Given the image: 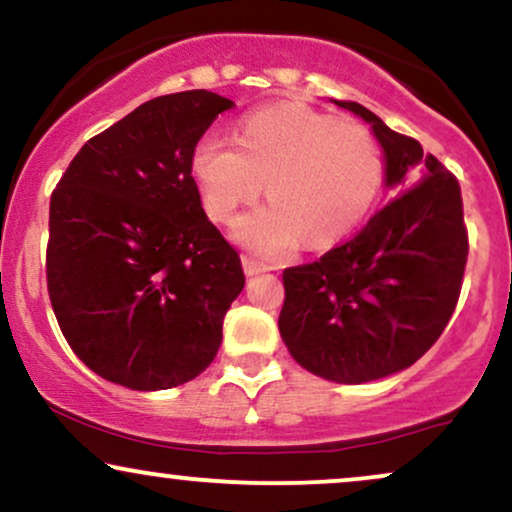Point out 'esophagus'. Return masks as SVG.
<instances>
[{"instance_id": "obj_1", "label": "esophagus", "mask_w": 512, "mask_h": 512, "mask_svg": "<svg viewBox=\"0 0 512 512\" xmlns=\"http://www.w3.org/2000/svg\"><path fill=\"white\" fill-rule=\"evenodd\" d=\"M242 266H244V273L249 275V277L263 273V270H266V266H263V263H258V261H254V258H249V256L242 258Z\"/></svg>"}]
</instances>
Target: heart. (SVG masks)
<instances>
[{
	"instance_id": "1",
	"label": "heart",
	"mask_w": 512,
	"mask_h": 512,
	"mask_svg": "<svg viewBox=\"0 0 512 512\" xmlns=\"http://www.w3.org/2000/svg\"><path fill=\"white\" fill-rule=\"evenodd\" d=\"M189 173L213 220L254 201L266 182V206L232 223V237L261 258H280L301 242L330 246L356 230L384 185V161L363 125L308 106L249 113L237 144L206 132L189 156Z\"/></svg>"
}]
</instances>
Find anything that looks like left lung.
<instances>
[{"label": "left lung", "mask_w": 512, "mask_h": 512, "mask_svg": "<svg viewBox=\"0 0 512 512\" xmlns=\"http://www.w3.org/2000/svg\"><path fill=\"white\" fill-rule=\"evenodd\" d=\"M334 104L370 125L396 197L356 237L287 268L282 342L301 368L337 384L401 372L449 325L468 263L458 180L413 137L356 102Z\"/></svg>", "instance_id": "1"}]
</instances>
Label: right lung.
<instances>
[{
  "instance_id": "add662e5",
  "label": "right lung",
  "mask_w": 512,
  "mask_h": 512,
  "mask_svg": "<svg viewBox=\"0 0 512 512\" xmlns=\"http://www.w3.org/2000/svg\"><path fill=\"white\" fill-rule=\"evenodd\" d=\"M232 106L208 90L144 102L92 137L54 189L49 299L75 356L104 380L170 389L216 358L244 270L206 218L189 156Z\"/></svg>"
}]
</instances>
